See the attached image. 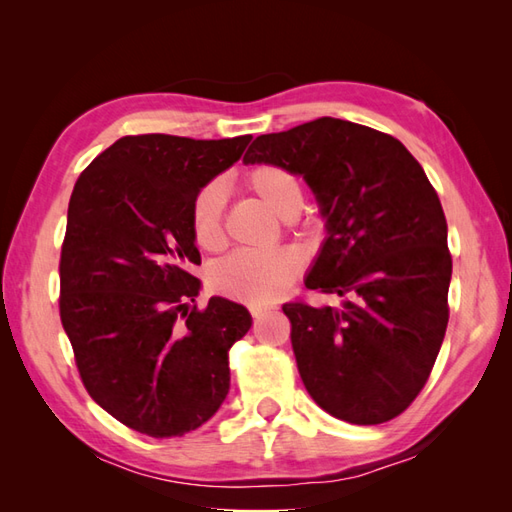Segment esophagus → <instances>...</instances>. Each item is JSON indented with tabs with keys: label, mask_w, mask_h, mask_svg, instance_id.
Wrapping results in <instances>:
<instances>
[{
	"label": "esophagus",
	"mask_w": 512,
	"mask_h": 512,
	"mask_svg": "<svg viewBox=\"0 0 512 512\" xmlns=\"http://www.w3.org/2000/svg\"><path fill=\"white\" fill-rule=\"evenodd\" d=\"M248 310H250V317H253V319H259V317H262V314L270 312L273 308H266V306H250Z\"/></svg>",
	"instance_id": "1"
}]
</instances>
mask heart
Instances as JSON below:
<instances>
[{
	"label": "heart",
	"instance_id": "b5f03b06",
	"mask_svg": "<svg viewBox=\"0 0 512 512\" xmlns=\"http://www.w3.org/2000/svg\"><path fill=\"white\" fill-rule=\"evenodd\" d=\"M244 189L266 204L281 220H292L301 209V184L297 176L279 165H255L242 176ZM191 231L195 244L204 250H220L224 235V191L217 182L204 184L191 202ZM301 273V259L295 250L281 248L275 253H233L213 268L211 286L222 297L266 306L284 295Z\"/></svg>",
	"mask_w": 512,
	"mask_h": 512
}]
</instances>
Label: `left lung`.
<instances>
[{
	"label": "left lung",
	"mask_w": 512,
	"mask_h": 512,
	"mask_svg": "<svg viewBox=\"0 0 512 512\" xmlns=\"http://www.w3.org/2000/svg\"><path fill=\"white\" fill-rule=\"evenodd\" d=\"M244 162L299 173L325 217L306 288L343 306L284 303L308 394L352 424L400 416L429 380L449 323L447 217L427 173L398 138L330 116L257 136Z\"/></svg>",
	"instance_id": "obj_1"
}]
</instances>
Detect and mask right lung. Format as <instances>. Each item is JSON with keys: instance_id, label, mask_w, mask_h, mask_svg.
Returning a JSON list of instances; mask_svg holds the SVG:
<instances>
[{"instance_id": "1", "label": "right lung", "mask_w": 512, "mask_h": 512, "mask_svg": "<svg viewBox=\"0 0 512 512\" xmlns=\"http://www.w3.org/2000/svg\"><path fill=\"white\" fill-rule=\"evenodd\" d=\"M250 136H123L74 184L59 262V314L88 394L125 427L184 436L220 409L244 306H195L191 202Z\"/></svg>"}]
</instances>
